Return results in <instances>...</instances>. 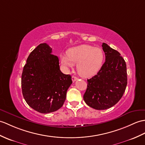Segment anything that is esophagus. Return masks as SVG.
Instances as JSON below:
<instances>
[{
    "mask_svg": "<svg viewBox=\"0 0 145 145\" xmlns=\"http://www.w3.org/2000/svg\"><path fill=\"white\" fill-rule=\"evenodd\" d=\"M72 79L73 82H75L76 80H78V78H77V77H76V76H72Z\"/></svg>",
    "mask_w": 145,
    "mask_h": 145,
    "instance_id": "esophagus-1",
    "label": "esophagus"
}]
</instances>
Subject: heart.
<instances>
[{
    "mask_svg": "<svg viewBox=\"0 0 145 145\" xmlns=\"http://www.w3.org/2000/svg\"><path fill=\"white\" fill-rule=\"evenodd\" d=\"M104 53L99 48L88 44L80 45L67 50V56H60V62L66 70L76 65L78 74L88 78L99 71L103 65Z\"/></svg>",
    "mask_w": 145,
    "mask_h": 145,
    "instance_id": "1",
    "label": "heart"
}]
</instances>
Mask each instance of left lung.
<instances>
[{
    "label": "left lung",
    "mask_w": 145,
    "mask_h": 145,
    "mask_svg": "<svg viewBox=\"0 0 145 145\" xmlns=\"http://www.w3.org/2000/svg\"><path fill=\"white\" fill-rule=\"evenodd\" d=\"M106 61L95 76L87 80L88 85L83 99L96 110L114 106L122 97L127 85V67L120 54L103 42Z\"/></svg>",
    "instance_id": "8db88e82"
}]
</instances>
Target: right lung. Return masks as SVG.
<instances>
[{
	"mask_svg": "<svg viewBox=\"0 0 145 145\" xmlns=\"http://www.w3.org/2000/svg\"><path fill=\"white\" fill-rule=\"evenodd\" d=\"M72 76L60 70L58 57L52 48L40 44L30 53L22 75L23 96L32 109L42 114L54 112L61 107Z\"/></svg>",
	"mask_w": 145,
	"mask_h": 145,
	"instance_id": "right-lung-1",
	"label": "right lung"
}]
</instances>
